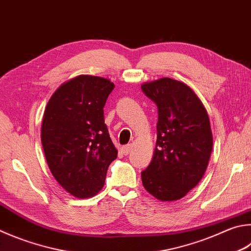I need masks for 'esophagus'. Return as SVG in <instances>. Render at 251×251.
<instances>
[{
	"label": "esophagus",
	"instance_id": "1",
	"mask_svg": "<svg viewBox=\"0 0 251 251\" xmlns=\"http://www.w3.org/2000/svg\"><path fill=\"white\" fill-rule=\"evenodd\" d=\"M131 150H133V145H126L122 148V152L123 154H128L130 153Z\"/></svg>",
	"mask_w": 251,
	"mask_h": 251
}]
</instances>
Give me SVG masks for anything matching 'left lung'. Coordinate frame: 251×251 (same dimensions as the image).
<instances>
[{
  "mask_svg": "<svg viewBox=\"0 0 251 251\" xmlns=\"http://www.w3.org/2000/svg\"><path fill=\"white\" fill-rule=\"evenodd\" d=\"M141 89L158 106L156 148L141 181L159 201H177L198 185L208 166L213 149L208 114L182 81L161 78L145 82Z\"/></svg>",
  "mask_w": 251,
  "mask_h": 251,
  "instance_id": "8db88e82",
  "label": "left lung"
}]
</instances>
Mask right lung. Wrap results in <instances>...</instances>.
Segmentation results:
<instances>
[{
	"label": "right lung",
	"instance_id": "add662e5",
	"mask_svg": "<svg viewBox=\"0 0 251 251\" xmlns=\"http://www.w3.org/2000/svg\"><path fill=\"white\" fill-rule=\"evenodd\" d=\"M115 88L102 76L81 75L66 81L49 99L42 124L48 167L72 197L97 195L117 149L104 123V105Z\"/></svg>",
	"mask_w": 251,
	"mask_h": 251
}]
</instances>
